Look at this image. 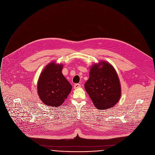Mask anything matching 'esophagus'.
I'll return each instance as SVG.
<instances>
[{
	"instance_id": "esophagus-1",
	"label": "esophagus",
	"mask_w": 155,
	"mask_h": 155,
	"mask_svg": "<svg viewBox=\"0 0 155 155\" xmlns=\"http://www.w3.org/2000/svg\"><path fill=\"white\" fill-rule=\"evenodd\" d=\"M80 87H81V84H76L74 85V88L75 89L79 88H80Z\"/></svg>"
}]
</instances>
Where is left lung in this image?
<instances>
[{
	"label": "left lung",
	"instance_id": "left-lung-1",
	"mask_svg": "<svg viewBox=\"0 0 155 155\" xmlns=\"http://www.w3.org/2000/svg\"><path fill=\"white\" fill-rule=\"evenodd\" d=\"M84 86L95 106L100 110L113 107L121 97L118 75L114 67L104 61L91 66Z\"/></svg>",
	"mask_w": 155,
	"mask_h": 155
}]
</instances>
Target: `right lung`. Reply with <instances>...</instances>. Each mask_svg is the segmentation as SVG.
Masks as SVG:
<instances>
[{
	"instance_id": "1",
	"label": "right lung",
	"mask_w": 155,
	"mask_h": 155,
	"mask_svg": "<svg viewBox=\"0 0 155 155\" xmlns=\"http://www.w3.org/2000/svg\"><path fill=\"white\" fill-rule=\"evenodd\" d=\"M62 64L51 62L41 73L37 85L38 94L43 103L57 107L70 94L72 85L64 77Z\"/></svg>"
}]
</instances>
